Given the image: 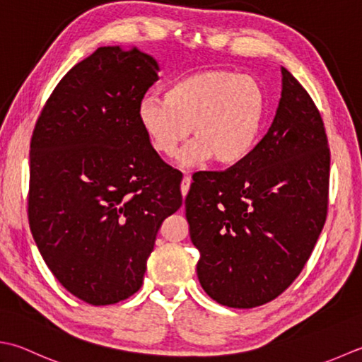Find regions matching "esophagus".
<instances>
[{
  "label": "esophagus",
  "instance_id": "esophagus-1",
  "mask_svg": "<svg viewBox=\"0 0 362 362\" xmlns=\"http://www.w3.org/2000/svg\"><path fill=\"white\" fill-rule=\"evenodd\" d=\"M189 185H191V179L188 175H185L182 179V185H180V189H182V196L185 197L187 196V193H188V189H189Z\"/></svg>",
  "mask_w": 362,
  "mask_h": 362
}]
</instances>
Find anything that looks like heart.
Returning a JSON list of instances; mask_svg holds the SVG:
<instances>
[{
  "instance_id": "b5f03b06",
  "label": "heart",
  "mask_w": 362,
  "mask_h": 362,
  "mask_svg": "<svg viewBox=\"0 0 362 362\" xmlns=\"http://www.w3.org/2000/svg\"><path fill=\"white\" fill-rule=\"evenodd\" d=\"M268 116L262 83L228 69L201 70L174 80L165 97L148 94L138 105V122L148 144L173 157L189 136L196 139L179 155L183 166L214 158L237 166L256 148Z\"/></svg>"
}]
</instances>
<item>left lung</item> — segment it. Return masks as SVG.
<instances>
[{"label":"left lung","instance_id":"left-lung-1","mask_svg":"<svg viewBox=\"0 0 362 362\" xmlns=\"http://www.w3.org/2000/svg\"><path fill=\"white\" fill-rule=\"evenodd\" d=\"M278 111L243 163L193 175L185 210L210 298L250 309L298 278L327 221L329 147L313 98L282 67Z\"/></svg>","mask_w":362,"mask_h":362}]
</instances>
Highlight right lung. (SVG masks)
I'll return each mask as SVG.
<instances>
[{
  "instance_id": "add662e5",
  "label": "right lung",
  "mask_w": 362,
  "mask_h": 362,
  "mask_svg": "<svg viewBox=\"0 0 362 362\" xmlns=\"http://www.w3.org/2000/svg\"><path fill=\"white\" fill-rule=\"evenodd\" d=\"M158 70L138 48H97L64 75L33 132L34 242L61 286L92 306L138 292L161 223L182 205V175L138 122Z\"/></svg>"
}]
</instances>
